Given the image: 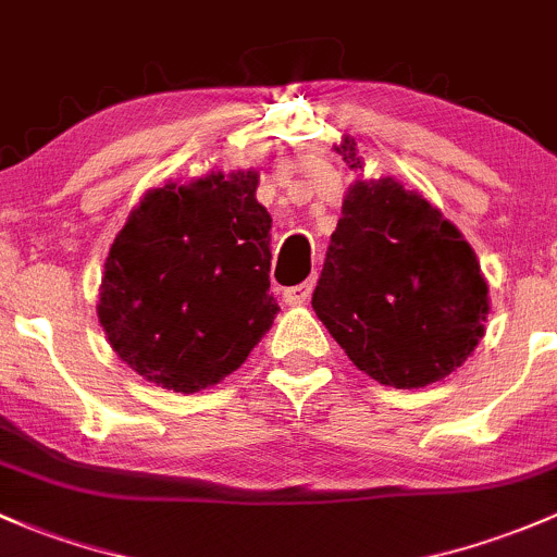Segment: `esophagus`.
I'll use <instances>...</instances> for the list:
<instances>
[{"label":"esophagus","mask_w":557,"mask_h":557,"mask_svg":"<svg viewBox=\"0 0 557 557\" xmlns=\"http://www.w3.org/2000/svg\"><path fill=\"white\" fill-rule=\"evenodd\" d=\"M312 288H314L312 280H307V283H298V285H294V288H285L283 290L285 304H290V307H298V304H307L309 296H312Z\"/></svg>","instance_id":"obj_1"}]
</instances>
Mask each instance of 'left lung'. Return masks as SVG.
Returning <instances> with one entry per match:
<instances>
[{
    "mask_svg": "<svg viewBox=\"0 0 557 557\" xmlns=\"http://www.w3.org/2000/svg\"><path fill=\"white\" fill-rule=\"evenodd\" d=\"M362 168L355 140L336 146ZM312 309L360 371L417 389L441 382L483 338L488 285L450 221L397 181H357L331 234Z\"/></svg>",
    "mask_w": 557,
    "mask_h": 557,
    "instance_id": "obj_1",
    "label": "left lung"
}]
</instances>
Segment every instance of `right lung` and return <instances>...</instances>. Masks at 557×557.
I'll use <instances>...</instances> for the list:
<instances>
[{"instance_id": "1", "label": "right lung", "mask_w": 557, "mask_h": 557, "mask_svg": "<svg viewBox=\"0 0 557 557\" xmlns=\"http://www.w3.org/2000/svg\"><path fill=\"white\" fill-rule=\"evenodd\" d=\"M259 173H210L151 189L103 263L98 320L111 349L157 386L200 392L269 331L272 215Z\"/></svg>"}]
</instances>
